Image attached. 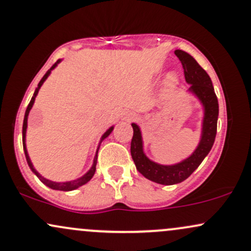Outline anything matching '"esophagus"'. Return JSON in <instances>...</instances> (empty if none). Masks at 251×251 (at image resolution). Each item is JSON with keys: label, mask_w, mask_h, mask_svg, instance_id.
<instances>
[{"label": "esophagus", "mask_w": 251, "mask_h": 251, "mask_svg": "<svg viewBox=\"0 0 251 251\" xmlns=\"http://www.w3.org/2000/svg\"><path fill=\"white\" fill-rule=\"evenodd\" d=\"M122 118H123V120H127V122H129V120L134 119V114L133 113H125Z\"/></svg>", "instance_id": "obj_1"}]
</instances>
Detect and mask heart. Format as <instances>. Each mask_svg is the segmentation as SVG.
Masks as SVG:
<instances>
[{"label": "heart", "instance_id": "heart-1", "mask_svg": "<svg viewBox=\"0 0 251 251\" xmlns=\"http://www.w3.org/2000/svg\"><path fill=\"white\" fill-rule=\"evenodd\" d=\"M176 81H177V77H176L175 74H171V75H169L168 77V83L170 86H174Z\"/></svg>", "mask_w": 251, "mask_h": 251}]
</instances>
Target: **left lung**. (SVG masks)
Wrapping results in <instances>:
<instances>
[{
	"instance_id": "8db88e82",
	"label": "left lung",
	"mask_w": 251,
	"mask_h": 251,
	"mask_svg": "<svg viewBox=\"0 0 251 251\" xmlns=\"http://www.w3.org/2000/svg\"><path fill=\"white\" fill-rule=\"evenodd\" d=\"M175 54L180 60L181 66H183L186 82L191 85L189 92L194 93L200 99L204 107L201 137L197 149L183 162L175 164V165H160L150 160L144 153L142 132L137 124H132L133 137L131 142V155L135 168L145 178L154 183L163 184V185H174L189 178L192 172L201 165L204 158L208 155L214 145L216 133H217L218 100L211 79L189 53L177 50H175Z\"/></svg>"
}]
</instances>
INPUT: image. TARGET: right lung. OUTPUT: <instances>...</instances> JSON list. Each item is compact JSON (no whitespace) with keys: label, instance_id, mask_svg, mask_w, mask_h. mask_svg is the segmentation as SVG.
Returning a JSON list of instances; mask_svg holds the SVG:
<instances>
[{"label":"right lung","instance_id":"obj_1","mask_svg":"<svg viewBox=\"0 0 251 251\" xmlns=\"http://www.w3.org/2000/svg\"><path fill=\"white\" fill-rule=\"evenodd\" d=\"M60 61H61V60H57V61H56L55 63H54L53 66H51V67H50V70H48V71H47V73H46L45 75H43L42 79L40 80L39 85H37V88L35 89V92H34V96L31 97V100H30L29 105H28V107H27V109H25V119H24V127H22V143H24V150H25V159H27V163H28V165H29V168H30L31 171H33L34 174L36 175V177L39 178V179L41 180L42 183L45 184V185H47L48 188H50V189H53V190H60V191H72V190H75V189L79 188V186H82L83 184H86V183H87V181L91 180V179H92V177H93L94 174H96V166H97V159H98V151H99L100 144H101L102 140L105 139V138H107L108 135H109V133H111V132L113 131V126H112V127H109V128L107 129V131H106L105 133L102 134L101 139H100L99 146H98V150H97L96 157H94V160H93V165H92V168L88 170V172H87V174H85V175H83L82 177L77 178V179H75V180L65 181V183H56V181H51V180H50V179H46L45 177H42V176L40 175L39 172H37L35 169H34L33 164H31V162H30V158H29V155H28L27 148H25V131H27L28 114H29V111H30V109H31V107H33V105H34V101H35V98H36V96H37V93H39V89H40V87H41V86H42V83L45 82V80L47 79L48 76H50V72L53 71L54 68L56 67V65H57V63H59Z\"/></svg>","mask_w":251,"mask_h":251}]
</instances>
